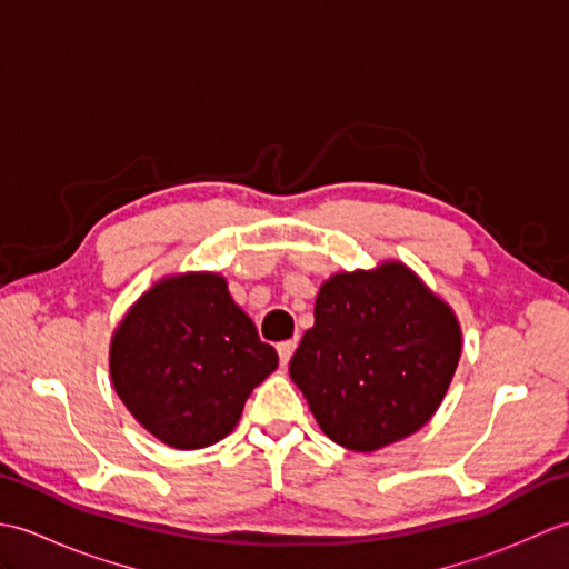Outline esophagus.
Instances as JSON below:
<instances>
[{
	"label": "esophagus",
	"instance_id": "1",
	"mask_svg": "<svg viewBox=\"0 0 569 569\" xmlns=\"http://www.w3.org/2000/svg\"><path fill=\"white\" fill-rule=\"evenodd\" d=\"M296 347H298L296 340H286V342H278V345H276L278 357H281V365H283V367L288 365V361H291V357H293V352H296Z\"/></svg>",
	"mask_w": 569,
	"mask_h": 569
}]
</instances>
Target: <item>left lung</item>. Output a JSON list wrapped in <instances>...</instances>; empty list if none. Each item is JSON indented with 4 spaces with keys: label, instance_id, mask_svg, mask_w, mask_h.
Masks as SVG:
<instances>
[{
    "label": "left lung",
    "instance_id": "1",
    "mask_svg": "<svg viewBox=\"0 0 569 569\" xmlns=\"http://www.w3.org/2000/svg\"><path fill=\"white\" fill-rule=\"evenodd\" d=\"M312 312L288 371L320 430L347 450L373 452L426 426L462 355L450 303L389 259L332 273Z\"/></svg>",
    "mask_w": 569,
    "mask_h": 569
}]
</instances>
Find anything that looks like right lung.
Returning <instances> with one entry per match:
<instances>
[{"label": "right lung", "instance_id": "add662e5", "mask_svg": "<svg viewBox=\"0 0 569 569\" xmlns=\"http://www.w3.org/2000/svg\"><path fill=\"white\" fill-rule=\"evenodd\" d=\"M278 367L271 345L214 271L171 273L112 332L110 377L141 428L173 450H202L237 428L249 393Z\"/></svg>", "mask_w": 569, "mask_h": 569}]
</instances>
